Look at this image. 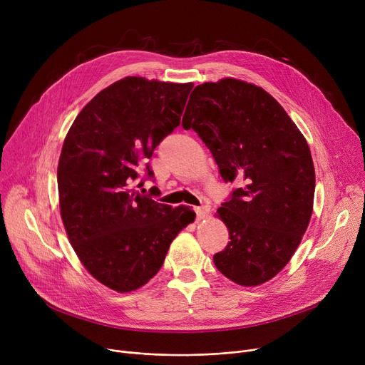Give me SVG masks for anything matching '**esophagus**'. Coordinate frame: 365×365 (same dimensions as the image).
<instances>
[{
	"mask_svg": "<svg viewBox=\"0 0 365 365\" xmlns=\"http://www.w3.org/2000/svg\"><path fill=\"white\" fill-rule=\"evenodd\" d=\"M195 213H197V220H202V219H205L207 215L210 213V207H207V205L195 207Z\"/></svg>",
	"mask_w": 365,
	"mask_h": 365,
	"instance_id": "obj_1",
	"label": "esophagus"
}]
</instances>
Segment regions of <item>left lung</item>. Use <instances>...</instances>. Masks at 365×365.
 <instances>
[{"label":"left lung","instance_id":"left-lung-1","mask_svg":"<svg viewBox=\"0 0 365 365\" xmlns=\"http://www.w3.org/2000/svg\"><path fill=\"white\" fill-rule=\"evenodd\" d=\"M182 125L198 133L226 182L244 183L217 208L231 241L213 256L216 267L244 287L272 279L293 257L312 216L308 142L269 93L237 78L197 86Z\"/></svg>","mask_w":365,"mask_h":365}]
</instances>
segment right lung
I'll return each mask as SVG.
<instances>
[{
    "label": "right lung",
    "mask_w": 365,
    "mask_h": 365,
    "mask_svg": "<svg viewBox=\"0 0 365 365\" xmlns=\"http://www.w3.org/2000/svg\"><path fill=\"white\" fill-rule=\"evenodd\" d=\"M192 87L125 76L94 96L65 138L61 217L87 272L113 292H134L155 277L173 240L195 220L189 207L171 208L131 186L140 161L180 124Z\"/></svg>",
    "instance_id": "add662e5"
}]
</instances>
